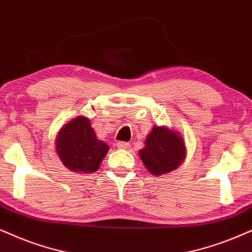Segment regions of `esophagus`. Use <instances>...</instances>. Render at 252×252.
<instances>
[{
  "mask_svg": "<svg viewBox=\"0 0 252 252\" xmlns=\"http://www.w3.org/2000/svg\"><path fill=\"white\" fill-rule=\"evenodd\" d=\"M129 146H130V144L128 142H119V143H117V148H119V149L126 150V149H129Z\"/></svg>",
  "mask_w": 252,
  "mask_h": 252,
  "instance_id": "1",
  "label": "esophagus"
}]
</instances>
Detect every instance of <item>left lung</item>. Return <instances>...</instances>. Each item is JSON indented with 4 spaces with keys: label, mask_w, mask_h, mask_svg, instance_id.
<instances>
[{
    "label": "left lung",
    "mask_w": 252,
    "mask_h": 252,
    "mask_svg": "<svg viewBox=\"0 0 252 252\" xmlns=\"http://www.w3.org/2000/svg\"><path fill=\"white\" fill-rule=\"evenodd\" d=\"M144 143V148L139 150V158L146 170L156 177L177 170L186 158L185 139L168 126H152Z\"/></svg>",
    "instance_id": "1"
}]
</instances>
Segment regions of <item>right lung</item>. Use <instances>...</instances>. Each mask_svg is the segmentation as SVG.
<instances>
[{
	"label": "right lung",
	"instance_id": "right-lung-1",
	"mask_svg": "<svg viewBox=\"0 0 252 252\" xmlns=\"http://www.w3.org/2000/svg\"><path fill=\"white\" fill-rule=\"evenodd\" d=\"M55 144L63 166L81 174L96 172L109 150L106 142L97 138L86 116H78L63 124Z\"/></svg>",
	"mask_w": 252,
	"mask_h": 252
}]
</instances>
